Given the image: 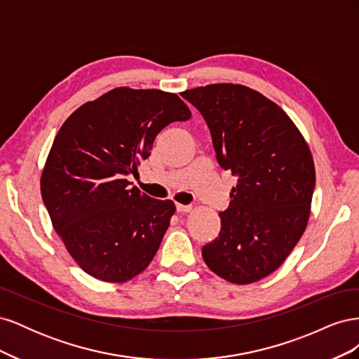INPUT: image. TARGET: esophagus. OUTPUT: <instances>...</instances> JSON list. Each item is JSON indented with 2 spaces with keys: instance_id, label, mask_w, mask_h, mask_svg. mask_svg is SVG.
Listing matches in <instances>:
<instances>
[{
  "instance_id": "esophagus-1",
  "label": "esophagus",
  "mask_w": 359,
  "mask_h": 359,
  "mask_svg": "<svg viewBox=\"0 0 359 359\" xmlns=\"http://www.w3.org/2000/svg\"><path fill=\"white\" fill-rule=\"evenodd\" d=\"M193 208L191 205H182V203H177V211L178 212H190Z\"/></svg>"
}]
</instances>
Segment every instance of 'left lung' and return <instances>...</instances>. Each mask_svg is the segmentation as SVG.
<instances>
[{
  "mask_svg": "<svg viewBox=\"0 0 359 359\" xmlns=\"http://www.w3.org/2000/svg\"><path fill=\"white\" fill-rule=\"evenodd\" d=\"M181 95L208 124L219 165L238 178L202 257L231 283H255L285 262L306 231L316 182L310 148L287 114L248 86L212 83Z\"/></svg>",
  "mask_w": 359,
  "mask_h": 359,
  "instance_id": "1",
  "label": "left lung"
}]
</instances>
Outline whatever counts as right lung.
I'll return each mask as SVG.
<instances>
[{"instance_id": "1", "label": "right lung", "mask_w": 359, "mask_h": 359, "mask_svg": "<svg viewBox=\"0 0 359 359\" xmlns=\"http://www.w3.org/2000/svg\"><path fill=\"white\" fill-rule=\"evenodd\" d=\"M191 112L177 94L115 88L82 104L60 128L40 190L53 229L86 274L124 283L149 265L175 212L127 180L156 136Z\"/></svg>"}]
</instances>
